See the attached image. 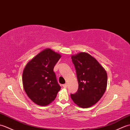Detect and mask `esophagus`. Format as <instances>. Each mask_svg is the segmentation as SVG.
Segmentation results:
<instances>
[{
	"label": "esophagus",
	"mask_w": 130,
	"mask_h": 130,
	"mask_svg": "<svg viewBox=\"0 0 130 130\" xmlns=\"http://www.w3.org/2000/svg\"><path fill=\"white\" fill-rule=\"evenodd\" d=\"M62 87L64 88H67V87H68V84L66 83V84H63L62 85Z\"/></svg>",
	"instance_id": "1"
}]
</instances>
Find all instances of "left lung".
Instances as JSON below:
<instances>
[{
  "label": "left lung",
  "instance_id": "obj_1",
  "mask_svg": "<svg viewBox=\"0 0 130 130\" xmlns=\"http://www.w3.org/2000/svg\"><path fill=\"white\" fill-rule=\"evenodd\" d=\"M71 59L79 88L75 94H71V98L80 107H92L100 100L106 90V71L95 58L86 52L73 55Z\"/></svg>",
  "mask_w": 130,
  "mask_h": 130
}]
</instances>
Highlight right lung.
I'll list each match as a JSON object with an SVG mask.
<instances>
[{
    "mask_svg": "<svg viewBox=\"0 0 130 130\" xmlns=\"http://www.w3.org/2000/svg\"><path fill=\"white\" fill-rule=\"evenodd\" d=\"M60 58L59 54L46 48L29 61L24 68L22 75L24 89L36 104L47 106L55 100L60 90L54 71Z\"/></svg>",
    "mask_w": 130,
    "mask_h": 130,
    "instance_id": "right-lung-1",
    "label": "right lung"
}]
</instances>
